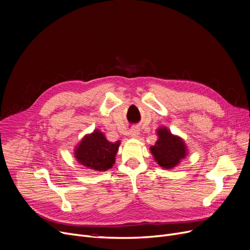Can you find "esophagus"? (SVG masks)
I'll return each instance as SVG.
<instances>
[{"instance_id":"obj_1","label":"esophagus","mask_w":250,"mask_h":250,"mask_svg":"<svg viewBox=\"0 0 250 250\" xmlns=\"http://www.w3.org/2000/svg\"><path fill=\"white\" fill-rule=\"evenodd\" d=\"M129 137L131 138H138L139 137V129H137V128H132L131 131H129Z\"/></svg>"}]
</instances>
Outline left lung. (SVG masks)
<instances>
[{"mask_svg":"<svg viewBox=\"0 0 250 250\" xmlns=\"http://www.w3.org/2000/svg\"><path fill=\"white\" fill-rule=\"evenodd\" d=\"M158 140L150 151L157 164L166 169L177 167L187 155V146L182 138L172 135L168 128L161 126L157 129Z\"/></svg>","mask_w":250,"mask_h":250,"instance_id":"left-lung-1","label":"left lung"}]
</instances>
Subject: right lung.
I'll use <instances>...</instances> for the list:
<instances>
[{
    "label": "right lung",
    "instance_id": "add662e5",
    "mask_svg": "<svg viewBox=\"0 0 250 250\" xmlns=\"http://www.w3.org/2000/svg\"><path fill=\"white\" fill-rule=\"evenodd\" d=\"M121 142H109L99 129L86 135L75 148L74 157L83 167L105 171L112 167L115 162V155Z\"/></svg>",
    "mask_w": 250,
    "mask_h": 250
}]
</instances>
